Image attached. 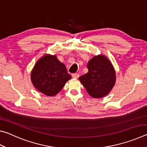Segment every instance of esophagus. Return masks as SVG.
<instances>
[{
  "instance_id": "obj_1",
  "label": "esophagus",
  "mask_w": 147,
  "mask_h": 147,
  "mask_svg": "<svg viewBox=\"0 0 147 147\" xmlns=\"http://www.w3.org/2000/svg\"><path fill=\"white\" fill-rule=\"evenodd\" d=\"M72 77L73 78H78L79 77V74L78 73H73L72 74Z\"/></svg>"
}]
</instances>
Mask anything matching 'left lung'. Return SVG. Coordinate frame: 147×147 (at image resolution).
<instances>
[{"label":"left lung","mask_w":147,"mask_h":147,"mask_svg":"<svg viewBox=\"0 0 147 147\" xmlns=\"http://www.w3.org/2000/svg\"><path fill=\"white\" fill-rule=\"evenodd\" d=\"M88 73L79 77L89 95L95 98L107 95L115 84V69L105 56H94L88 63Z\"/></svg>","instance_id":"8db88e82"}]
</instances>
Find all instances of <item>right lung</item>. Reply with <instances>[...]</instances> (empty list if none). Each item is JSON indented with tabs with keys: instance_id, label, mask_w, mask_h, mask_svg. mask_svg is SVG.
<instances>
[{
	"instance_id": "obj_1",
	"label": "right lung",
	"mask_w": 147,
	"mask_h": 147,
	"mask_svg": "<svg viewBox=\"0 0 147 147\" xmlns=\"http://www.w3.org/2000/svg\"><path fill=\"white\" fill-rule=\"evenodd\" d=\"M71 78L63 63L56 56L46 54L39 59L32 69L31 81L39 91L47 96H55Z\"/></svg>"
}]
</instances>
